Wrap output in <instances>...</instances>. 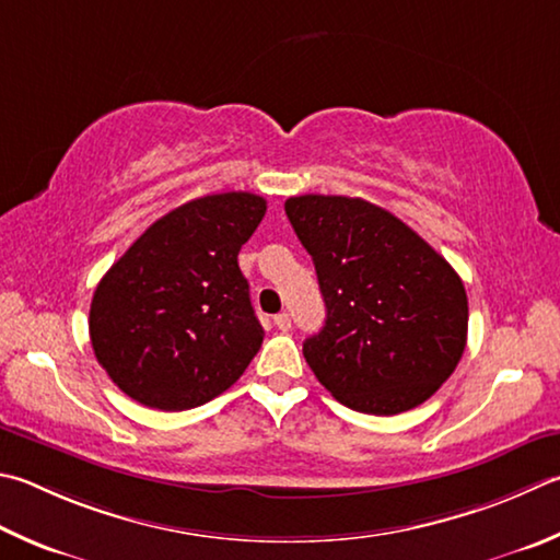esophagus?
Here are the masks:
<instances>
[{"mask_svg": "<svg viewBox=\"0 0 560 560\" xmlns=\"http://www.w3.org/2000/svg\"><path fill=\"white\" fill-rule=\"evenodd\" d=\"M273 325H277L279 330H291V318H289V313H279V315H273Z\"/></svg>", "mask_w": 560, "mask_h": 560, "instance_id": "esophagus-1", "label": "esophagus"}]
</instances>
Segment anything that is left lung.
Returning a JSON list of instances; mask_svg holds the SVG:
<instances>
[{
  "label": "left lung",
  "instance_id": "1",
  "mask_svg": "<svg viewBox=\"0 0 560 560\" xmlns=\"http://www.w3.org/2000/svg\"><path fill=\"white\" fill-rule=\"evenodd\" d=\"M287 215L313 257L325 325L303 342L348 409L392 416L439 392L467 342V293L429 242L362 198L296 196Z\"/></svg>",
  "mask_w": 560,
  "mask_h": 560
}]
</instances>
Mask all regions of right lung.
Here are the masks:
<instances>
[{"mask_svg": "<svg viewBox=\"0 0 560 560\" xmlns=\"http://www.w3.org/2000/svg\"><path fill=\"white\" fill-rule=\"evenodd\" d=\"M267 212L215 192L159 218L112 264L90 303V342L121 392L161 411L230 389L261 348L237 254Z\"/></svg>", "mask_w": 560, "mask_h": 560, "instance_id": "obj_1", "label": "right lung"}]
</instances>
